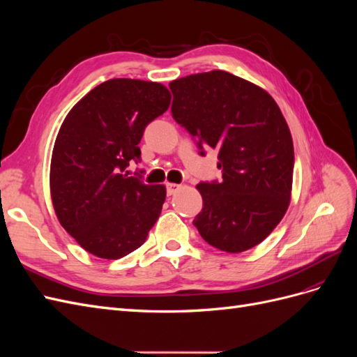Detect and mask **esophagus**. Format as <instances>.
I'll return each instance as SVG.
<instances>
[{
  "label": "esophagus",
  "mask_w": 357,
  "mask_h": 357,
  "mask_svg": "<svg viewBox=\"0 0 357 357\" xmlns=\"http://www.w3.org/2000/svg\"><path fill=\"white\" fill-rule=\"evenodd\" d=\"M181 188V185H176V183H168L167 185V195H174V193Z\"/></svg>",
  "instance_id": "obj_1"
}]
</instances>
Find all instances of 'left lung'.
<instances>
[{"label":"left lung","instance_id":"8db88e82","mask_svg":"<svg viewBox=\"0 0 357 357\" xmlns=\"http://www.w3.org/2000/svg\"><path fill=\"white\" fill-rule=\"evenodd\" d=\"M169 89L172 117L199 155L219 150L222 180L197 186L204 207L193 225L219 250H248L274 231L290 202L295 155L284 117L268 92L220 70L177 79Z\"/></svg>","mask_w":357,"mask_h":357}]
</instances>
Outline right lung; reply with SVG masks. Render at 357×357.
<instances>
[{"label": "right lung", "instance_id": "obj_1", "mask_svg": "<svg viewBox=\"0 0 357 357\" xmlns=\"http://www.w3.org/2000/svg\"><path fill=\"white\" fill-rule=\"evenodd\" d=\"M171 93L164 84L112 79L93 88L63 121L53 147L50 193L58 219L86 252L121 259L137 250L156 223L165 186L146 185L142 160L146 126L164 114Z\"/></svg>", "mask_w": 357, "mask_h": 357}]
</instances>
